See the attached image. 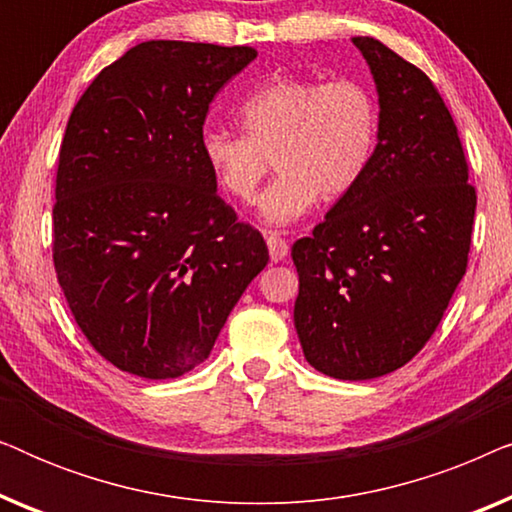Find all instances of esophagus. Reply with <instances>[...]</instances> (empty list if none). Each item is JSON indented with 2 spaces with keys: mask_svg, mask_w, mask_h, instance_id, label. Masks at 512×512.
Returning a JSON list of instances; mask_svg holds the SVG:
<instances>
[{
  "mask_svg": "<svg viewBox=\"0 0 512 512\" xmlns=\"http://www.w3.org/2000/svg\"><path fill=\"white\" fill-rule=\"evenodd\" d=\"M265 242H268V249H270V258L272 263H279L284 261L286 254H289V244H286L282 237L277 233H265Z\"/></svg>",
  "mask_w": 512,
  "mask_h": 512,
  "instance_id": "1",
  "label": "esophagus"
}]
</instances>
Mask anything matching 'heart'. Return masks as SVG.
<instances>
[{"mask_svg":"<svg viewBox=\"0 0 512 512\" xmlns=\"http://www.w3.org/2000/svg\"><path fill=\"white\" fill-rule=\"evenodd\" d=\"M244 135L205 128L200 158L221 191L249 202L270 158L277 179L258 200L272 226H286L314 202L338 200L359 184L377 142V104L361 83L275 76L237 109Z\"/></svg>","mask_w":512,"mask_h":512,"instance_id":"b5f03b06","label":"heart"}]
</instances>
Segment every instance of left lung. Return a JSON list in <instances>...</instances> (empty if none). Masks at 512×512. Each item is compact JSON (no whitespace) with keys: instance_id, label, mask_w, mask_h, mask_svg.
Returning a JSON list of instances; mask_svg holds the SVG:
<instances>
[{"instance_id":"1","label":"left lung","mask_w":512,"mask_h":512,"mask_svg":"<svg viewBox=\"0 0 512 512\" xmlns=\"http://www.w3.org/2000/svg\"><path fill=\"white\" fill-rule=\"evenodd\" d=\"M352 44L375 79L377 146L359 184L291 256L307 363L356 382L405 366L438 328L466 272L478 198L429 76L373 37Z\"/></svg>"}]
</instances>
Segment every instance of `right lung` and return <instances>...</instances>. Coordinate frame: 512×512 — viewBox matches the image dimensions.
I'll use <instances>...</instances> for the list:
<instances>
[{"mask_svg": "<svg viewBox=\"0 0 512 512\" xmlns=\"http://www.w3.org/2000/svg\"><path fill=\"white\" fill-rule=\"evenodd\" d=\"M256 55L144 41L104 67L69 116L53 263L83 335L125 373L170 380L200 366L270 261L200 158L209 102Z\"/></svg>", "mask_w": 512, "mask_h": 512, "instance_id": "1", "label": "right lung"}]
</instances>
